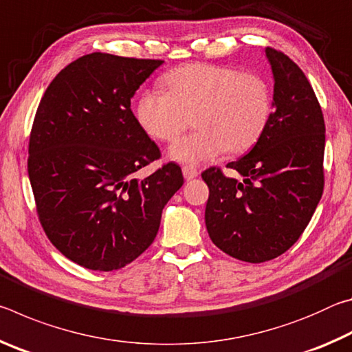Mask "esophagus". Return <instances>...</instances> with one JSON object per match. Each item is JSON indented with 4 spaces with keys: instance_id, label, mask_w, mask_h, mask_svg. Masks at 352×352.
<instances>
[{
    "instance_id": "esophagus-1",
    "label": "esophagus",
    "mask_w": 352,
    "mask_h": 352,
    "mask_svg": "<svg viewBox=\"0 0 352 352\" xmlns=\"http://www.w3.org/2000/svg\"><path fill=\"white\" fill-rule=\"evenodd\" d=\"M182 172H183L184 180H192V178H195V177L199 175L197 169L192 168V166H183V168H182Z\"/></svg>"
}]
</instances>
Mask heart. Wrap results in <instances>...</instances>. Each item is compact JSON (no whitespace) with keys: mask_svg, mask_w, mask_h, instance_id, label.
Instances as JSON below:
<instances>
[{"mask_svg":"<svg viewBox=\"0 0 352 352\" xmlns=\"http://www.w3.org/2000/svg\"><path fill=\"white\" fill-rule=\"evenodd\" d=\"M164 82L169 91H146L136 116L148 135L164 142L175 141L190 122L195 124V132L169 148L174 162L199 164L223 151L245 152L270 121V85L258 74L192 63L172 69Z\"/></svg>","mask_w":352,"mask_h":352,"instance_id":"obj_1","label":"heart"}]
</instances>
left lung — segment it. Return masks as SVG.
I'll return each mask as SVG.
<instances>
[{"label": "left lung", "mask_w": 352, "mask_h": 352, "mask_svg": "<svg viewBox=\"0 0 352 352\" xmlns=\"http://www.w3.org/2000/svg\"><path fill=\"white\" fill-rule=\"evenodd\" d=\"M273 111L252 151L201 178L210 188L205 223L214 245L245 262H265L300 239L323 194L324 119L317 96L295 62L272 47Z\"/></svg>", "instance_id": "obj_1"}]
</instances>
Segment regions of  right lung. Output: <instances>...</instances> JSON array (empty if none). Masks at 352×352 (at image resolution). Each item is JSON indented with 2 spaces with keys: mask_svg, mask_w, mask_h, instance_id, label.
Instances as JSON below:
<instances>
[{
  "mask_svg": "<svg viewBox=\"0 0 352 352\" xmlns=\"http://www.w3.org/2000/svg\"><path fill=\"white\" fill-rule=\"evenodd\" d=\"M163 60L93 52L46 88L29 140L28 172L46 236L85 269H122L157 237L180 166L136 172L160 158L130 99Z\"/></svg>",
  "mask_w": 352,
  "mask_h": 352,
  "instance_id": "right-lung-1",
  "label": "right lung"
}]
</instances>
